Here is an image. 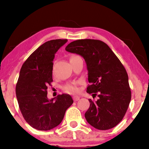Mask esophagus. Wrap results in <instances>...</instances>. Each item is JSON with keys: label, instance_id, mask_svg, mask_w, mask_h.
I'll list each match as a JSON object with an SVG mask.
<instances>
[{"label": "esophagus", "instance_id": "esophagus-1", "mask_svg": "<svg viewBox=\"0 0 149 149\" xmlns=\"http://www.w3.org/2000/svg\"><path fill=\"white\" fill-rule=\"evenodd\" d=\"M73 99H74V101H77V100H79V99H80V97L78 96H73Z\"/></svg>", "mask_w": 149, "mask_h": 149}]
</instances>
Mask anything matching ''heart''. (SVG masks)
Here are the masks:
<instances>
[{"instance_id":"obj_1","label":"heart","mask_w":149,"mask_h":149,"mask_svg":"<svg viewBox=\"0 0 149 149\" xmlns=\"http://www.w3.org/2000/svg\"><path fill=\"white\" fill-rule=\"evenodd\" d=\"M75 56H76V55H74V56H72V57H75ZM65 90L68 92H77V91H78V88L77 87L76 83H72L70 84H68L67 86H65Z\"/></svg>"}]
</instances>
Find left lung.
I'll list each match as a JSON object with an SVG mask.
<instances>
[{
	"label": "left lung",
	"mask_w": 149,
	"mask_h": 149,
	"mask_svg": "<svg viewBox=\"0 0 149 149\" xmlns=\"http://www.w3.org/2000/svg\"><path fill=\"white\" fill-rule=\"evenodd\" d=\"M65 50L85 59L90 84L87 92L98 97L97 100L89 99L86 120L98 130L114 128L123 120L131 100L125 68L107 44L100 40H76Z\"/></svg>",
	"instance_id": "left-lung-1"
}]
</instances>
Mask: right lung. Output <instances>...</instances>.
Wrapping results in <instances>:
<instances>
[{
    "instance_id": "add662e5",
    "label": "right lung",
    "mask_w": 149,
    "mask_h": 149,
    "mask_svg": "<svg viewBox=\"0 0 149 149\" xmlns=\"http://www.w3.org/2000/svg\"><path fill=\"white\" fill-rule=\"evenodd\" d=\"M68 39L47 41L23 64L16 86V96L23 116L31 126L49 130L63 120L65 111L74 102L70 94L48 99L47 89L53 81L55 54Z\"/></svg>"
}]
</instances>
